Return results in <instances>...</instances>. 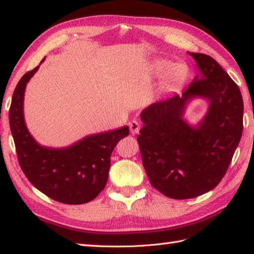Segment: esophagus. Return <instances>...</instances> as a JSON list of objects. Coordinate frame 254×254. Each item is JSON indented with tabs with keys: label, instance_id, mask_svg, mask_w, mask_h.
<instances>
[{
	"label": "esophagus",
	"instance_id": "1",
	"mask_svg": "<svg viewBox=\"0 0 254 254\" xmlns=\"http://www.w3.org/2000/svg\"><path fill=\"white\" fill-rule=\"evenodd\" d=\"M128 127H130V132L132 134H137L139 131V123L136 120H133L128 123Z\"/></svg>",
	"mask_w": 254,
	"mask_h": 254
}]
</instances>
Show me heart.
Wrapping results in <instances>:
<instances>
[{
	"label": "heart",
	"instance_id": "1",
	"mask_svg": "<svg viewBox=\"0 0 254 254\" xmlns=\"http://www.w3.org/2000/svg\"><path fill=\"white\" fill-rule=\"evenodd\" d=\"M164 72L165 74L161 85L164 89L170 90L179 87L186 82L189 76V67L185 63H176L171 65L169 60H156L150 66V73L155 76H160Z\"/></svg>",
	"mask_w": 254,
	"mask_h": 254
}]
</instances>
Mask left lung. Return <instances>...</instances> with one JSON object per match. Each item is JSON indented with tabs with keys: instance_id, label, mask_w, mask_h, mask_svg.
<instances>
[{
	"instance_id": "1",
	"label": "left lung",
	"mask_w": 254,
	"mask_h": 254,
	"mask_svg": "<svg viewBox=\"0 0 254 254\" xmlns=\"http://www.w3.org/2000/svg\"><path fill=\"white\" fill-rule=\"evenodd\" d=\"M189 55L198 67L182 96L156 101L141 113L144 127L137 143L150 185L175 199L196 197L222 181L244 128L240 89L212 57ZM193 96L210 101L208 115L196 128L183 120Z\"/></svg>"
}]
</instances>
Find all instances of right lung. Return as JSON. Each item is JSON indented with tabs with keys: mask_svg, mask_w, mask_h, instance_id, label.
I'll use <instances>...</instances> for the list:
<instances>
[{
	"mask_svg": "<svg viewBox=\"0 0 254 254\" xmlns=\"http://www.w3.org/2000/svg\"><path fill=\"white\" fill-rule=\"evenodd\" d=\"M38 67L19 79L8 112L19 166L31 185L55 201L72 205L90 202L105 189L111 154L118 142L128 135V127L87 136L66 148L41 146L27 130L23 112L26 85Z\"/></svg>",
	"mask_w": 254,
	"mask_h": 254,
	"instance_id": "1",
	"label": "right lung"
}]
</instances>
